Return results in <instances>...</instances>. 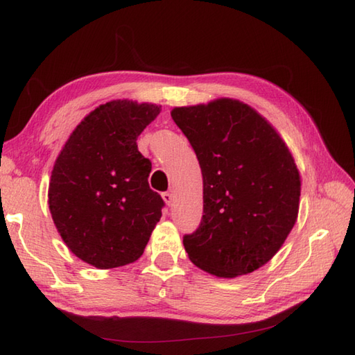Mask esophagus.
Listing matches in <instances>:
<instances>
[{
	"mask_svg": "<svg viewBox=\"0 0 355 355\" xmlns=\"http://www.w3.org/2000/svg\"><path fill=\"white\" fill-rule=\"evenodd\" d=\"M163 200H164V202L168 206H171L172 205V201H173V193H172V191H168V192H163Z\"/></svg>",
	"mask_w": 355,
	"mask_h": 355,
	"instance_id": "esophagus-1",
	"label": "esophagus"
}]
</instances>
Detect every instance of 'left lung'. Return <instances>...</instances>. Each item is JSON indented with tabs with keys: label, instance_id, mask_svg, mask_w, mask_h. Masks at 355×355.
Segmentation results:
<instances>
[{
	"label": "left lung",
	"instance_id": "left-lung-1",
	"mask_svg": "<svg viewBox=\"0 0 355 355\" xmlns=\"http://www.w3.org/2000/svg\"><path fill=\"white\" fill-rule=\"evenodd\" d=\"M202 173V218L183 244L216 277L248 275L273 258L299 214L300 175L288 146L247 103L221 97L171 111Z\"/></svg>",
	"mask_w": 355,
	"mask_h": 355
}]
</instances>
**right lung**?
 I'll return each instance as SVG.
<instances>
[{"instance_id":"right-lung-1","label":"right lung","mask_w":355,"mask_h":355,"mask_svg":"<svg viewBox=\"0 0 355 355\" xmlns=\"http://www.w3.org/2000/svg\"><path fill=\"white\" fill-rule=\"evenodd\" d=\"M155 103L99 105L65 141L51 171L49 207L65 245L96 268L143 254L164 202L149 187L150 162L137 137L160 114Z\"/></svg>"}]
</instances>
